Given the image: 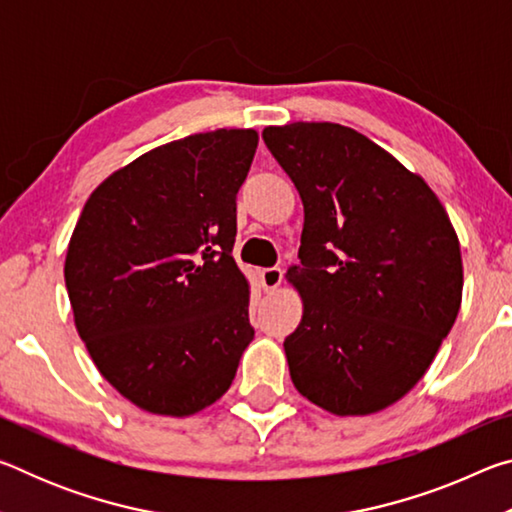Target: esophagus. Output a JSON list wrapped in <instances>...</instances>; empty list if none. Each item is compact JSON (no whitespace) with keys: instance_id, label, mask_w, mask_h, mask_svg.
<instances>
[{"instance_id":"esophagus-1","label":"esophagus","mask_w":512,"mask_h":512,"mask_svg":"<svg viewBox=\"0 0 512 512\" xmlns=\"http://www.w3.org/2000/svg\"><path fill=\"white\" fill-rule=\"evenodd\" d=\"M282 277H284V271L280 266H271V268H264L262 271V284L266 291H275L277 287L282 284Z\"/></svg>"}]
</instances>
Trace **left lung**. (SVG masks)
I'll use <instances>...</instances> for the list:
<instances>
[{
    "instance_id": "obj_1",
    "label": "left lung",
    "mask_w": 512,
    "mask_h": 512,
    "mask_svg": "<svg viewBox=\"0 0 512 512\" xmlns=\"http://www.w3.org/2000/svg\"><path fill=\"white\" fill-rule=\"evenodd\" d=\"M305 205L289 282L302 320L284 341L293 386L334 415H370L411 391L463 298L461 246L424 180L329 121L264 128Z\"/></svg>"
}]
</instances>
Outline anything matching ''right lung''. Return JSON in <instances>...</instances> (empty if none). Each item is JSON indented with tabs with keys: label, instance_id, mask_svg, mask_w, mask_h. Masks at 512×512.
<instances>
[{
	"label": "right lung",
	"instance_id": "obj_1",
	"mask_svg": "<svg viewBox=\"0 0 512 512\" xmlns=\"http://www.w3.org/2000/svg\"><path fill=\"white\" fill-rule=\"evenodd\" d=\"M253 128L162 144L90 194L65 257L94 366L155 415L187 418L228 391L255 329L232 257Z\"/></svg>",
	"mask_w": 512,
	"mask_h": 512
}]
</instances>
